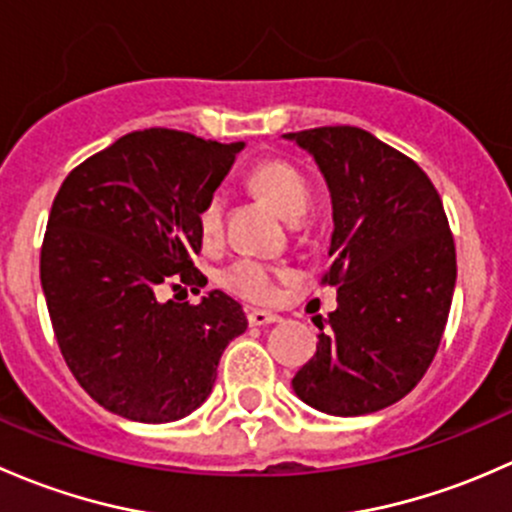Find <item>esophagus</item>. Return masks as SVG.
<instances>
[{
    "mask_svg": "<svg viewBox=\"0 0 512 512\" xmlns=\"http://www.w3.org/2000/svg\"><path fill=\"white\" fill-rule=\"evenodd\" d=\"M246 318H249L251 325H273V323H281V318H278L276 313H266V310H258V308H251L249 313H246Z\"/></svg>",
    "mask_w": 512,
    "mask_h": 512,
    "instance_id": "34e87169",
    "label": "esophagus"
}]
</instances>
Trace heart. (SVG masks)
Returning a JSON list of instances; mask_svg holds the SVG:
<instances>
[{"instance_id": "1", "label": "heart", "mask_w": 512, "mask_h": 512, "mask_svg": "<svg viewBox=\"0 0 512 512\" xmlns=\"http://www.w3.org/2000/svg\"><path fill=\"white\" fill-rule=\"evenodd\" d=\"M249 187L254 189L258 197L266 199L271 207H276L286 219L303 217L305 209H308V182L293 165L283 160H261L258 165L251 167ZM224 212V194H209L207 202L199 209V231L207 241L217 239L221 229H224ZM281 278V268L254 256L234 258L219 271L221 286L229 293L239 295V298L251 300V303H271L278 295V281Z\"/></svg>"}]
</instances>
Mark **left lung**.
Masks as SVG:
<instances>
[{"mask_svg":"<svg viewBox=\"0 0 512 512\" xmlns=\"http://www.w3.org/2000/svg\"><path fill=\"white\" fill-rule=\"evenodd\" d=\"M318 162L333 197L323 286H337L328 330L295 372L305 404L372 414L419 384L439 350L456 286V246L426 172L355 125L288 133Z\"/></svg>","mask_w":512,"mask_h":512,"instance_id":"left-lung-1","label":"left lung"}]
</instances>
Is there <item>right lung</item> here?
Instances as JSON below:
<instances>
[{
  "instance_id": "obj_1",
  "label": "right lung",
  "mask_w": 512,
  "mask_h": 512,
  "mask_svg": "<svg viewBox=\"0 0 512 512\" xmlns=\"http://www.w3.org/2000/svg\"><path fill=\"white\" fill-rule=\"evenodd\" d=\"M244 142L170 128L123 135L73 167L51 204L41 288L68 370L108 412L147 424L209 397L224 347L246 330L241 305L160 303L162 283L207 286L199 209Z\"/></svg>"
}]
</instances>
